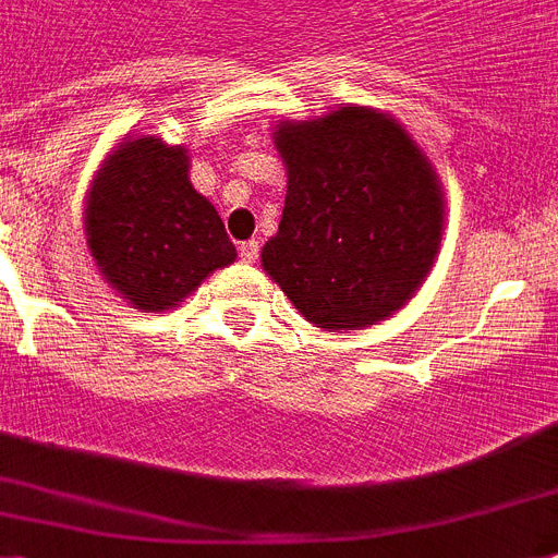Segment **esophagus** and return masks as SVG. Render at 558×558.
Returning a JSON list of instances; mask_svg holds the SVG:
<instances>
[{
	"label": "esophagus",
	"mask_w": 558,
	"mask_h": 558,
	"mask_svg": "<svg viewBox=\"0 0 558 558\" xmlns=\"http://www.w3.org/2000/svg\"><path fill=\"white\" fill-rule=\"evenodd\" d=\"M239 256H242V262L259 259V242H256V239H247V242H242V245H239Z\"/></svg>",
	"instance_id": "34e87169"
}]
</instances>
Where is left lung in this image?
I'll use <instances>...</instances> for the list:
<instances>
[{
  "label": "left lung",
  "instance_id": "obj_1",
  "mask_svg": "<svg viewBox=\"0 0 558 558\" xmlns=\"http://www.w3.org/2000/svg\"><path fill=\"white\" fill-rule=\"evenodd\" d=\"M279 233L262 265L311 325L359 330L408 302L441 242L445 202L411 136L385 113L339 108L282 122Z\"/></svg>",
  "mask_w": 558,
  "mask_h": 558
}]
</instances>
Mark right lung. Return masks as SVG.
Instances as JSON below:
<instances>
[{"instance_id": "1", "label": "right lung", "mask_w": 558, "mask_h": 558, "mask_svg": "<svg viewBox=\"0 0 558 558\" xmlns=\"http://www.w3.org/2000/svg\"><path fill=\"white\" fill-rule=\"evenodd\" d=\"M87 247L140 311H170L207 274L236 259L216 207L193 191L187 150L154 136L119 145L94 179Z\"/></svg>"}]
</instances>
